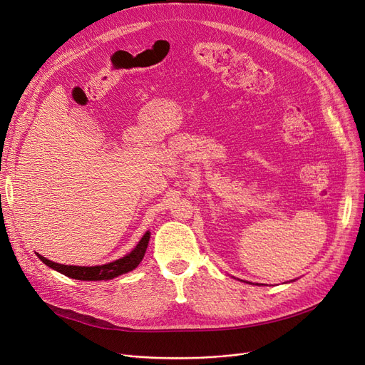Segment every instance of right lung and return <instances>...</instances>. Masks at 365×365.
<instances>
[{"label": "right lung", "mask_w": 365, "mask_h": 365, "mask_svg": "<svg viewBox=\"0 0 365 365\" xmlns=\"http://www.w3.org/2000/svg\"><path fill=\"white\" fill-rule=\"evenodd\" d=\"M150 233H145V236L141 237V240L137 244V247L132 250L129 254H126L125 257H121L118 260H114L111 263L106 264H97V267H74V264H61V263H54L48 259H46L41 254H38V257L47 264V267L56 269L58 272L67 275V277L76 279V280H86V282H97V280H111L114 277H118L121 274H126L132 269H135L140 262L145 257V252L149 244Z\"/></svg>", "instance_id": "right-lung-1"}]
</instances>
